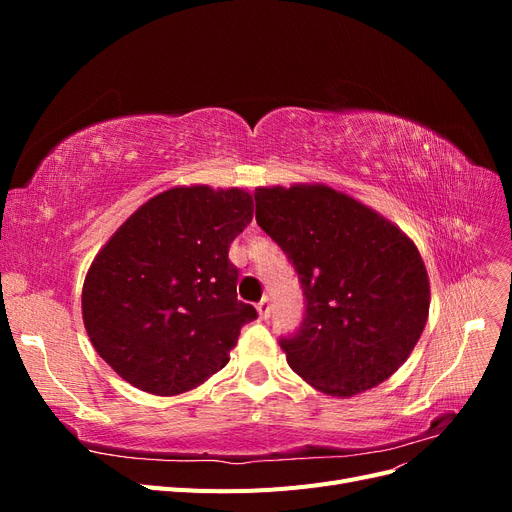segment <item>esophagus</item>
Here are the masks:
<instances>
[{
	"instance_id": "1",
	"label": "esophagus",
	"mask_w": 512,
	"mask_h": 512,
	"mask_svg": "<svg viewBox=\"0 0 512 512\" xmlns=\"http://www.w3.org/2000/svg\"><path fill=\"white\" fill-rule=\"evenodd\" d=\"M256 309H258V316H260L262 320H267V318L271 316V301L265 297L262 301H258Z\"/></svg>"
}]
</instances>
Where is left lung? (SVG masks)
I'll list each match as a JSON object with an SVG mask.
<instances>
[{
    "label": "left lung",
    "mask_w": 512,
    "mask_h": 512,
    "mask_svg": "<svg viewBox=\"0 0 512 512\" xmlns=\"http://www.w3.org/2000/svg\"><path fill=\"white\" fill-rule=\"evenodd\" d=\"M254 200L258 226L292 262L305 297L299 329L280 337L294 374L335 397L391 378L429 314L416 245L327 185L258 188Z\"/></svg>",
    "instance_id": "obj_1"
}]
</instances>
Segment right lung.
Instances as JSON below:
<instances>
[{"instance_id":"obj_1","label":"right lung","mask_w":512,"mask_h":512,"mask_svg":"<svg viewBox=\"0 0 512 512\" xmlns=\"http://www.w3.org/2000/svg\"><path fill=\"white\" fill-rule=\"evenodd\" d=\"M245 190L173 188L111 237L83 286L96 352L132 386L179 395L228 363L241 327L258 318L237 299L228 247L252 222Z\"/></svg>"}]
</instances>
